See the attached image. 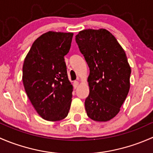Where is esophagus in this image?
Returning <instances> with one entry per match:
<instances>
[{
    "label": "esophagus",
    "instance_id": "esophagus-1",
    "mask_svg": "<svg viewBox=\"0 0 153 153\" xmlns=\"http://www.w3.org/2000/svg\"><path fill=\"white\" fill-rule=\"evenodd\" d=\"M78 85H79V83H78V81H74V83H73L74 87L77 88V87H78Z\"/></svg>",
    "mask_w": 153,
    "mask_h": 153
}]
</instances>
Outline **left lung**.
<instances>
[{
    "mask_svg": "<svg viewBox=\"0 0 153 153\" xmlns=\"http://www.w3.org/2000/svg\"><path fill=\"white\" fill-rule=\"evenodd\" d=\"M75 41L89 67L86 114L93 121H109L119 112L130 87L131 68L126 53L105 29H84Z\"/></svg>",
    "mask_w": 153,
    "mask_h": 153,
    "instance_id": "1",
    "label": "left lung"
}]
</instances>
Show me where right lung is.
Segmentation results:
<instances>
[{
	"label": "right lung",
	"instance_id": "obj_1",
	"mask_svg": "<svg viewBox=\"0 0 153 153\" xmlns=\"http://www.w3.org/2000/svg\"><path fill=\"white\" fill-rule=\"evenodd\" d=\"M72 37V32H46L34 41L24 59V89L38 115L47 121H61L69 113L73 86L64 56Z\"/></svg>",
	"mask_w": 153,
	"mask_h": 153
}]
</instances>
